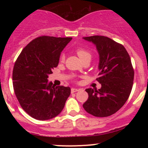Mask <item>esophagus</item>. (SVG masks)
I'll use <instances>...</instances> for the list:
<instances>
[{
    "mask_svg": "<svg viewBox=\"0 0 148 148\" xmlns=\"http://www.w3.org/2000/svg\"><path fill=\"white\" fill-rule=\"evenodd\" d=\"M79 90V89H76V88H71V93H74V92H78Z\"/></svg>",
    "mask_w": 148,
    "mask_h": 148,
    "instance_id": "obj_1",
    "label": "esophagus"
}]
</instances>
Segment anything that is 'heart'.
Returning <instances> with one entry per match:
<instances>
[{
  "label": "heart",
  "mask_w": 148,
  "mask_h": 148,
  "mask_svg": "<svg viewBox=\"0 0 148 148\" xmlns=\"http://www.w3.org/2000/svg\"><path fill=\"white\" fill-rule=\"evenodd\" d=\"M76 51H77V54L78 55V56L79 57V59H81L82 61L84 60V59H91V57H92V54H91L90 52H89V51L86 50V49H82V48H79V49H77ZM64 57H65L64 54L62 53V54L61 55L60 60L64 61Z\"/></svg>",
  "instance_id": "heart-1"
}]
</instances>
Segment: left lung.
Instances as JSON below:
<instances>
[{
  "label": "left lung",
  "instance_id": "8db88e82",
  "mask_svg": "<svg viewBox=\"0 0 148 148\" xmlns=\"http://www.w3.org/2000/svg\"><path fill=\"white\" fill-rule=\"evenodd\" d=\"M84 39L95 44L99 53V77L102 87L89 88V97L83 104L95 117H108L117 112L127 102L132 88L134 70L125 48L108 37L93 36Z\"/></svg>",
  "mask_w": 148,
  "mask_h": 148
}]
</instances>
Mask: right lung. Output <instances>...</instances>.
Returning <instances> with one entry per match:
<instances>
[{"instance_id":"right-lung-1","label":"right lung","mask_w":148,"mask_h":148,"mask_svg":"<svg viewBox=\"0 0 148 148\" xmlns=\"http://www.w3.org/2000/svg\"><path fill=\"white\" fill-rule=\"evenodd\" d=\"M71 39L70 37H38L22 50L15 63V94L23 110L36 120L56 117L69 97L70 87L53 86L48 78L59 64L61 52Z\"/></svg>"}]
</instances>
